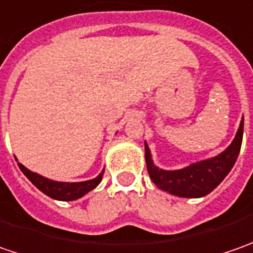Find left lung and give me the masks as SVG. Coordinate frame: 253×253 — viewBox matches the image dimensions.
<instances>
[{"label":"left lung","instance_id":"8db88e82","mask_svg":"<svg viewBox=\"0 0 253 253\" xmlns=\"http://www.w3.org/2000/svg\"><path fill=\"white\" fill-rule=\"evenodd\" d=\"M244 135V120L232 143L218 156L193 163L180 170H162L152 162L151 151L145 142V161L152 181L163 191L179 197H203L211 193L228 174L241 151Z\"/></svg>","mask_w":253,"mask_h":253}]
</instances>
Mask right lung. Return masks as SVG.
<instances>
[{"instance_id":"obj_1","label":"right lung","mask_w":253,"mask_h":253,"mask_svg":"<svg viewBox=\"0 0 253 253\" xmlns=\"http://www.w3.org/2000/svg\"><path fill=\"white\" fill-rule=\"evenodd\" d=\"M18 166H19V169L22 170L25 176L31 180L42 193H44L46 196H49L52 199L62 200V201H72V200L83 197L85 193L91 191L92 189H95L100 184V181L102 179V173H104V170H102L95 179L87 180V181L63 183V181H53V180L46 179L43 176L26 169L24 165H21V163H18Z\"/></svg>"}]
</instances>
